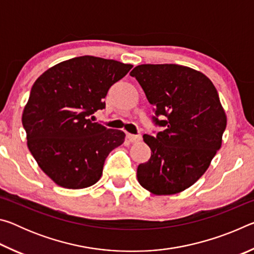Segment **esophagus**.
<instances>
[{
  "mask_svg": "<svg viewBox=\"0 0 254 254\" xmlns=\"http://www.w3.org/2000/svg\"><path fill=\"white\" fill-rule=\"evenodd\" d=\"M127 137L130 142H139V141H141V139H142L141 134H131V133H127Z\"/></svg>",
  "mask_w": 254,
  "mask_h": 254,
  "instance_id": "34e87169",
  "label": "esophagus"
}]
</instances>
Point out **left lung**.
Here are the masks:
<instances>
[{
  "mask_svg": "<svg viewBox=\"0 0 254 254\" xmlns=\"http://www.w3.org/2000/svg\"><path fill=\"white\" fill-rule=\"evenodd\" d=\"M130 75L153 106L156 135H143L151 157L137 167L141 186L154 195L190 187L209 167L222 144L226 115L212 81L189 67L140 65Z\"/></svg>",
  "mask_w": 254,
  "mask_h": 254,
  "instance_id": "1",
  "label": "left lung"
}]
</instances>
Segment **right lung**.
Segmentation results:
<instances>
[{
	"instance_id": "add662e5",
	"label": "right lung",
	"mask_w": 254,
	"mask_h": 254,
	"mask_svg": "<svg viewBox=\"0 0 254 254\" xmlns=\"http://www.w3.org/2000/svg\"><path fill=\"white\" fill-rule=\"evenodd\" d=\"M131 68L117 60L81 56L49 68L34 81L22 124L30 152L58 186L80 189L97 183L106 157L124 142L123 131L92 118L105 109L110 87Z\"/></svg>"
}]
</instances>
